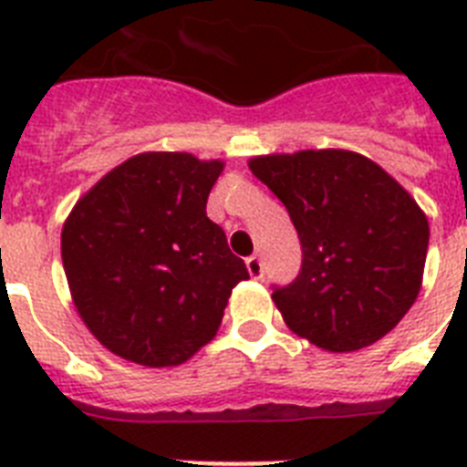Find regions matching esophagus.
Returning a JSON list of instances; mask_svg holds the SVG:
<instances>
[{
    "instance_id": "esophagus-1",
    "label": "esophagus",
    "mask_w": 467,
    "mask_h": 467,
    "mask_svg": "<svg viewBox=\"0 0 467 467\" xmlns=\"http://www.w3.org/2000/svg\"><path fill=\"white\" fill-rule=\"evenodd\" d=\"M247 271L252 278H262L264 276V264L259 256H249L247 259Z\"/></svg>"
}]
</instances>
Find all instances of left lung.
Segmentation results:
<instances>
[{
	"label": "left lung",
	"instance_id": "1",
	"mask_svg": "<svg viewBox=\"0 0 467 467\" xmlns=\"http://www.w3.org/2000/svg\"><path fill=\"white\" fill-rule=\"evenodd\" d=\"M285 205L303 264L274 288L285 325L327 351H356L390 332L417 300L429 223L410 193L368 157L303 150L249 161Z\"/></svg>",
	"mask_w": 467,
	"mask_h": 467
}]
</instances>
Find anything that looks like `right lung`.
<instances>
[{"instance_id": "1", "label": "right lung", "mask_w": 467, "mask_h": 467, "mask_svg": "<svg viewBox=\"0 0 467 467\" xmlns=\"http://www.w3.org/2000/svg\"><path fill=\"white\" fill-rule=\"evenodd\" d=\"M223 161L142 152L87 191L62 227V266L89 332L150 368L179 366L215 337L249 271L205 215Z\"/></svg>"}]
</instances>
